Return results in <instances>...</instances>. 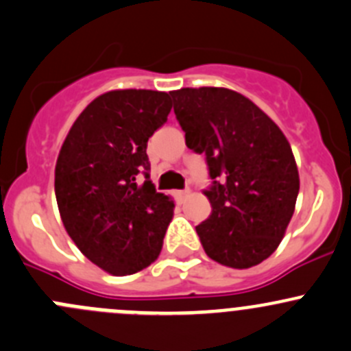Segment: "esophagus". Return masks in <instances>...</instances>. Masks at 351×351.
Wrapping results in <instances>:
<instances>
[{
    "label": "esophagus",
    "instance_id": "obj_1",
    "mask_svg": "<svg viewBox=\"0 0 351 351\" xmlns=\"http://www.w3.org/2000/svg\"><path fill=\"white\" fill-rule=\"evenodd\" d=\"M187 194H189V189H182V191H177V193H176V196H177V199H179V201H182L184 197L187 196Z\"/></svg>",
    "mask_w": 351,
    "mask_h": 351
}]
</instances>
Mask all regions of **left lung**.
Listing matches in <instances>:
<instances>
[{
  "instance_id": "8db88e82",
  "label": "left lung",
  "mask_w": 351,
  "mask_h": 351,
  "mask_svg": "<svg viewBox=\"0 0 351 351\" xmlns=\"http://www.w3.org/2000/svg\"><path fill=\"white\" fill-rule=\"evenodd\" d=\"M186 145L206 155L211 215L196 226L206 255L248 269L276 252L294 215L299 172L291 145L250 99L225 88L171 93Z\"/></svg>"
}]
</instances>
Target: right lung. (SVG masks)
<instances>
[{
  "instance_id": "add662e5",
  "label": "right lung",
  "mask_w": 351,
  "mask_h": 351,
  "mask_svg": "<svg viewBox=\"0 0 351 351\" xmlns=\"http://www.w3.org/2000/svg\"><path fill=\"white\" fill-rule=\"evenodd\" d=\"M171 108L160 91L101 95L74 121L57 158L56 197L69 237L113 276L149 267L174 215V201L152 184L147 155Z\"/></svg>"
}]
</instances>
